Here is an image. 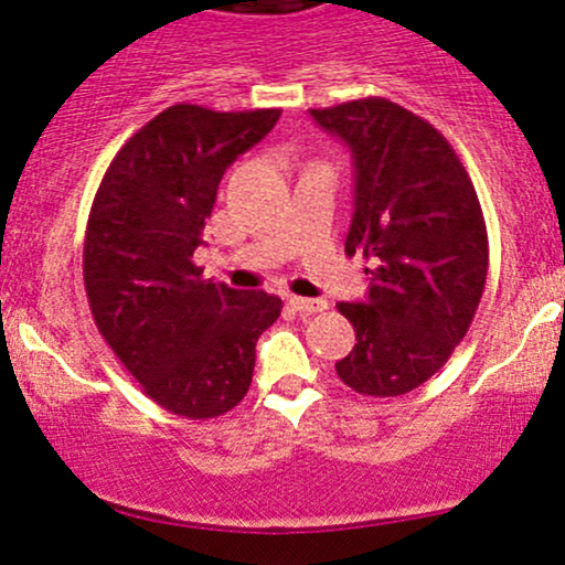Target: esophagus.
Listing matches in <instances>:
<instances>
[{
  "label": "esophagus",
  "mask_w": 565,
  "mask_h": 565,
  "mask_svg": "<svg viewBox=\"0 0 565 565\" xmlns=\"http://www.w3.org/2000/svg\"><path fill=\"white\" fill-rule=\"evenodd\" d=\"M290 307H294L296 312H301V315H315V312H322V309H328V301L301 299V296H294V299H290Z\"/></svg>",
  "instance_id": "34e87169"
}]
</instances>
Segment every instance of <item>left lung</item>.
<instances>
[{"instance_id": "obj_1", "label": "left lung", "mask_w": 565, "mask_h": 565, "mask_svg": "<svg viewBox=\"0 0 565 565\" xmlns=\"http://www.w3.org/2000/svg\"><path fill=\"white\" fill-rule=\"evenodd\" d=\"M309 114L350 146L354 215L344 250L371 262L367 299L339 303L358 344L335 373L360 395H405L448 363L478 312L488 275L478 194L443 132L392 100Z\"/></svg>"}]
</instances>
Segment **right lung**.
Listing matches in <instances>:
<instances>
[{
    "instance_id": "add662e5",
    "label": "right lung",
    "mask_w": 565,
    "mask_h": 565,
    "mask_svg": "<svg viewBox=\"0 0 565 565\" xmlns=\"http://www.w3.org/2000/svg\"><path fill=\"white\" fill-rule=\"evenodd\" d=\"M277 119L280 109L168 106L95 192L82 253L93 320L146 395L183 419L243 401L258 335L282 312L277 296L205 280L194 264L226 168Z\"/></svg>"
}]
</instances>
